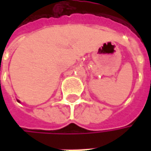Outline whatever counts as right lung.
<instances>
[{
  "label": "right lung",
  "mask_w": 151,
  "mask_h": 151,
  "mask_svg": "<svg viewBox=\"0 0 151 151\" xmlns=\"http://www.w3.org/2000/svg\"><path fill=\"white\" fill-rule=\"evenodd\" d=\"M18 101V102H20V101Z\"/></svg>",
  "instance_id": "obj_1"
}]
</instances>
